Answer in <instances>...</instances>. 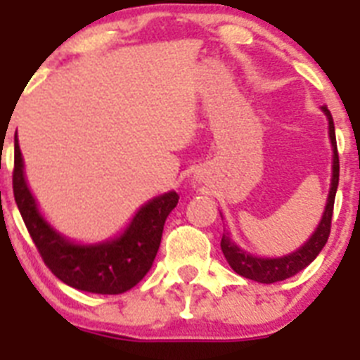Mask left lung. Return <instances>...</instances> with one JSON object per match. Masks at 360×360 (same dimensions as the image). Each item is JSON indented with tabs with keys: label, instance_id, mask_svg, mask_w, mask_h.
I'll return each instance as SVG.
<instances>
[{
	"label": "left lung",
	"instance_id": "8db88e82",
	"mask_svg": "<svg viewBox=\"0 0 360 360\" xmlns=\"http://www.w3.org/2000/svg\"><path fill=\"white\" fill-rule=\"evenodd\" d=\"M321 111L328 119V136L330 144H332V180H330L328 198H326V205H324L319 224H317L316 231L311 232V236L299 249L278 257L254 256V254L247 252V250L241 249L236 241L232 240L229 231H225L224 236H221V252H224L225 259L231 265V269L236 274L243 276V278L252 279V281L257 283H266V285L292 278V276H295L303 269H307L319 256V252L323 250L326 241H328L330 225H332L333 214V202H335L337 186H339V155H337L335 126H333L332 113H330V110L326 106H321Z\"/></svg>",
	"mask_w": 360,
	"mask_h": 360
}]
</instances>
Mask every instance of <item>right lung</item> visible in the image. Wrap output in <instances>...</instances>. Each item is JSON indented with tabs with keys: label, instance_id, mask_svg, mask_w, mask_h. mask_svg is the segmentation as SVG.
<instances>
[{
	"label": "right lung",
	"instance_id": "add662e5",
	"mask_svg": "<svg viewBox=\"0 0 360 360\" xmlns=\"http://www.w3.org/2000/svg\"><path fill=\"white\" fill-rule=\"evenodd\" d=\"M14 198L43 262L68 287L91 294H122L141 281L160 247L162 231L178 195L167 191L146 202L129 224L110 240L79 243L53 229L39 211L25 176V162L14 136Z\"/></svg>",
	"mask_w": 360,
	"mask_h": 360
}]
</instances>
